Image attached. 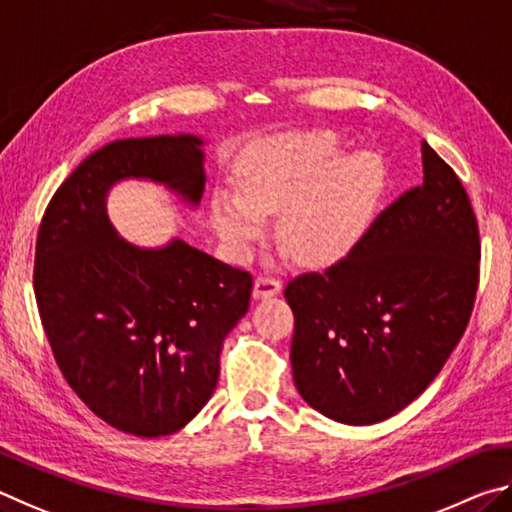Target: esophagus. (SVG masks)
Segmentation results:
<instances>
[{"mask_svg":"<svg viewBox=\"0 0 512 512\" xmlns=\"http://www.w3.org/2000/svg\"><path fill=\"white\" fill-rule=\"evenodd\" d=\"M283 281L279 276H270V274H261L254 283V297L256 299H270L276 297L281 292Z\"/></svg>","mask_w":512,"mask_h":512,"instance_id":"esophagus-1","label":"esophagus"}]
</instances>
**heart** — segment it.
Instances as JSON below:
<instances>
[{"mask_svg":"<svg viewBox=\"0 0 512 512\" xmlns=\"http://www.w3.org/2000/svg\"><path fill=\"white\" fill-rule=\"evenodd\" d=\"M339 150L330 130L290 132L258 141L242 157L238 193L220 191L211 215L222 240L242 254L281 211L279 236L308 263L342 256L360 236L384 188V164L366 150L329 164Z\"/></svg>","mask_w":512,"mask_h":512,"instance_id":"obj_1","label":"heart"}]
</instances>
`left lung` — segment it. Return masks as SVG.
<instances>
[{
  "label": "left lung",
  "instance_id": "obj_1",
  "mask_svg": "<svg viewBox=\"0 0 512 512\" xmlns=\"http://www.w3.org/2000/svg\"><path fill=\"white\" fill-rule=\"evenodd\" d=\"M423 184L391 202L324 272L292 279V373L301 398L346 425L416 400L468 328L479 288L477 215L423 141Z\"/></svg>",
  "mask_w": 512,
  "mask_h": 512
}]
</instances>
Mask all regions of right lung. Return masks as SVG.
Here are the masks:
<instances>
[{
    "mask_svg": "<svg viewBox=\"0 0 512 512\" xmlns=\"http://www.w3.org/2000/svg\"><path fill=\"white\" fill-rule=\"evenodd\" d=\"M202 139L112 141L44 209L33 290L51 353L76 396L125 434L157 438L197 416L220 378L224 337L249 310L254 279L173 240L139 249L107 220V188L146 177L197 204Z\"/></svg>",
    "mask_w": 512,
    "mask_h": 512,
    "instance_id": "obj_1",
    "label": "right lung"
}]
</instances>
